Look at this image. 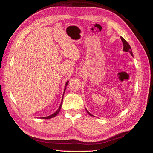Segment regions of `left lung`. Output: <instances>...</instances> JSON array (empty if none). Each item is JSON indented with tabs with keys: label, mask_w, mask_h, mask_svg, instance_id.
<instances>
[{
	"label": "left lung",
	"mask_w": 153,
	"mask_h": 153,
	"mask_svg": "<svg viewBox=\"0 0 153 153\" xmlns=\"http://www.w3.org/2000/svg\"><path fill=\"white\" fill-rule=\"evenodd\" d=\"M121 40H122V41L123 45V51H125V52H129V53L131 54V56H134V54H133V53H132V51H131V48L130 45H129V43H128V42H127L122 37H121ZM86 111H87V113L89 114L90 116H93V115L91 114H90L88 111H87V110H86Z\"/></svg>",
	"instance_id": "8db88e82"
}]
</instances>
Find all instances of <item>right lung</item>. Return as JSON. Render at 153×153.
<instances>
[{"instance_id": "add662e5", "label": "right lung", "mask_w": 153, "mask_h": 153, "mask_svg": "<svg viewBox=\"0 0 153 153\" xmlns=\"http://www.w3.org/2000/svg\"><path fill=\"white\" fill-rule=\"evenodd\" d=\"M68 82H66V87H65V88H64V91H65V90H66V86H67V85H68ZM62 99H63V97H62ZM62 102H61V104H60V106H59V108H58V109L56 110V112H55L54 114H51V115H50V116H47V117H43V119H49V118H53V117H54V116H56L58 114V112H60V109H61V106H62Z\"/></svg>"}]
</instances>
